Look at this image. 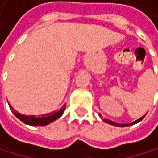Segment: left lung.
Segmentation results:
<instances>
[{
    "label": "left lung",
    "instance_id": "8db88e82",
    "mask_svg": "<svg viewBox=\"0 0 158 158\" xmlns=\"http://www.w3.org/2000/svg\"><path fill=\"white\" fill-rule=\"evenodd\" d=\"M144 116L145 115H143V117H141L140 119H138V120H136V121H135V122H133V123H126V124H122V123H114V122H112V121H110V120H108V119H103L102 116H101V114H100V117L105 122V123H110V124H112V125H115V126H129V125H133V124H135V123H139L140 121H142L143 119L144 118Z\"/></svg>",
    "mask_w": 158,
    "mask_h": 158
}]
</instances>
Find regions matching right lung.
Listing matches in <instances>:
<instances>
[{
  "instance_id": "1",
  "label": "right lung",
  "mask_w": 158,
  "mask_h": 158,
  "mask_svg": "<svg viewBox=\"0 0 158 158\" xmlns=\"http://www.w3.org/2000/svg\"><path fill=\"white\" fill-rule=\"evenodd\" d=\"M66 105V104H65ZM65 105L58 110V111H55V112H50L48 114H43L41 116H38V117H35L34 115H30V116H26V115H22L20 113H18L15 109H13V107L9 104L11 110H13V112L15 113L16 117L21 120L23 123H26V124H29V125H33V126H45L48 123L54 122L55 120L58 119L64 112L65 110Z\"/></svg>"
}]
</instances>
